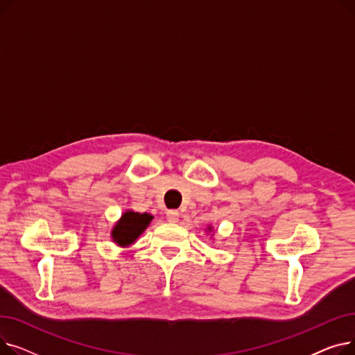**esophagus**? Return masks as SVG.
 Returning <instances> with one entry per match:
<instances>
[{"label":"esophagus","mask_w":355,"mask_h":355,"mask_svg":"<svg viewBox=\"0 0 355 355\" xmlns=\"http://www.w3.org/2000/svg\"><path fill=\"white\" fill-rule=\"evenodd\" d=\"M180 218V213L177 210H168L166 211V220L171 223H177Z\"/></svg>","instance_id":"obj_1"}]
</instances>
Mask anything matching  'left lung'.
<instances>
[{
    "mask_svg": "<svg viewBox=\"0 0 355 355\" xmlns=\"http://www.w3.org/2000/svg\"><path fill=\"white\" fill-rule=\"evenodd\" d=\"M206 232H207V233H211V232H213V227H211V226H209V227H207V230H206Z\"/></svg>",
    "mask_w": 355,
    "mask_h": 355,
    "instance_id": "8db88e82",
    "label": "left lung"
}]
</instances>
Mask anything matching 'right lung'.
Wrapping results in <instances>:
<instances>
[{
	"mask_svg": "<svg viewBox=\"0 0 355 355\" xmlns=\"http://www.w3.org/2000/svg\"><path fill=\"white\" fill-rule=\"evenodd\" d=\"M153 216L148 213H137L134 210H125L121 218L110 230V239L121 248H129L139 239V236L151 225Z\"/></svg>",
	"mask_w": 355,
	"mask_h": 355,
	"instance_id": "right-lung-1",
	"label": "right lung"
}]
</instances>
